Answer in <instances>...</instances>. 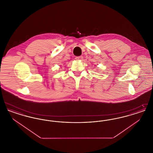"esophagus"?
<instances>
[{
    "instance_id": "34e87169",
    "label": "esophagus",
    "mask_w": 153,
    "mask_h": 153,
    "mask_svg": "<svg viewBox=\"0 0 153 153\" xmlns=\"http://www.w3.org/2000/svg\"><path fill=\"white\" fill-rule=\"evenodd\" d=\"M82 59H83V57L82 56H78V57H76V59L78 60V61H81V60H82Z\"/></svg>"
}]
</instances>
